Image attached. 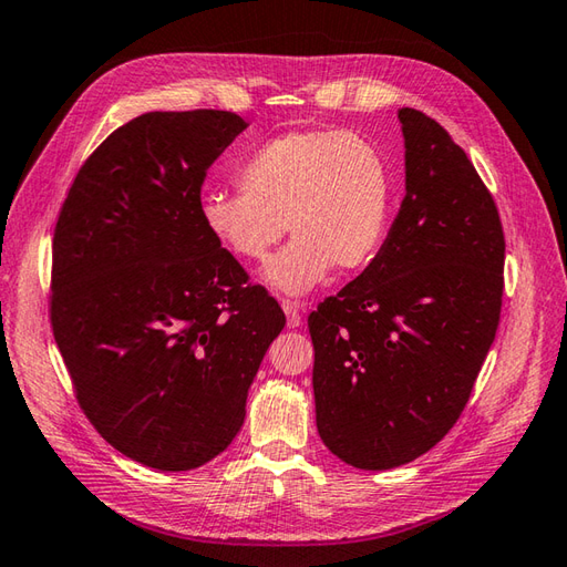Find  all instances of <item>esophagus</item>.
<instances>
[{
    "mask_svg": "<svg viewBox=\"0 0 567 567\" xmlns=\"http://www.w3.org/2000/svg\"><path fill=\"white\" fill-rule=\"evenodd\" d=\"M282 309L287 315V327L297 329L299 323H302V307H299L297 302H282Z\"/></svg>",
    "mask_w": 567,
    "mask_h": 567,
    "instance_id": "esophagus-1",
    "label": "esophagus"
}]
</instances>
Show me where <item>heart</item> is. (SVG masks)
Here are the masks:
<instances>
[{
  "label": "heart",
  "instance_id": "obj_1",
  "mask_svg": "<svg viewBox=\"0 0 567 567\" xmlns=\"http://www.w3.org/2000/svg\"><path fill=\"white\" fill-rule=\"evenodd\" d=\"M240 192L199 197V224L244 262H262L275 292L302 297L339 265L358 270L378 256L392 207V177L375 143L339 128H295L252 148L238 165Z\"/></svg>",
  "mask_w": 567,
  "mask_h": 567
}]
</instances>
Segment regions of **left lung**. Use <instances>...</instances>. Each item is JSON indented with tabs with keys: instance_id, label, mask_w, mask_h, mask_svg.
Masks as SVG:
<instances>
[{
	"instance_id": "obj_1",
	"label": "left lung",
	"mask_w": 567,
	"mask_h": 567,
	"mask_svg": "<svg viewBox=\"0 0 567 567\" xmlns=\"http://www.w3.org/2000/svg\"><path fill=\"white\" fill-rule=\"evenodd\" d=\"M404 199L378 256L309 315L323 445L360 470L431 451L495 341L504 234L495 199L441 124L396 112Z\"/></svg>"
}]
</instances>
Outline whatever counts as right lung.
<instances>
[{
  "mask_svg": "<svg viewBox=\"0 0 567 567\" xmlns=\"http://www.w3.org/2000/svg\"><path fill=\"white\" fill-rule=\"evenodd\" d=\"M234 112H148L72 183L53 238V336L82 412L131 461L195 470L244 426L280 305L199 224Z\"/></svg>",
  "mask_w": 567,
  "mask_h": 567,
  "instance_id": "1",
  "label": "right lung"
}]
</instances>
